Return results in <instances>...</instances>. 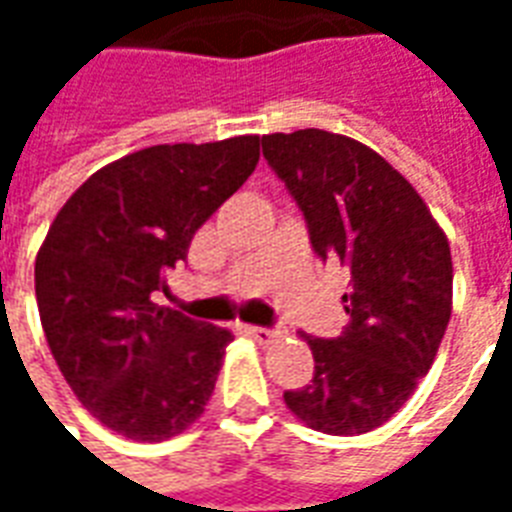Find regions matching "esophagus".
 <instances>
[{
	"mask_svg": "<svg viewBox=\"0 0 512 512\" xmlns=\"http://www.w3.org/2000/svg\"><path fill=\"white\" fill-rule=\"evenodd\" d=\"M249 334H252V337H255L260 345H271L279 337L277 329H263V326H255V329H249Z\"/></svg>",
	"mask_w": 512,
	"mask_h": 512,
	"instance_id": "34e87169",
	"label": "esophagus"
}]
</instances>
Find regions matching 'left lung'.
<instances>
[{"label":"left lung","instance_id":"obj_1","mask_svg":"<svg viewBox=\"0 0 512 512\" xmlns=\"http://www.w3.org/2000/svg\"><path fill=\"white\" fill-rule=\"evenodd\" d=\"M263 156L299 202L312 249L351 271L340 337L301 334L315 359L285 403L312 430L370 433L428 376L452 315L450 241L417 189L373 147L321 128L263 136Z\"/></svg>","mask_w":512,"mask_h":512}]
</instances>
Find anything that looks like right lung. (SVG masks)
Here are the masks:
<instances>
[{
  "instance_id": "1",
  "label": "right lung",
  "mask_w": 512,
  "mask_h": 512,
  "mask_svg": "<svg viewBox=\"0 0 512 512\" xmlns=\"http://www.w3.org/2000/svg\"><path fill=\"white\" fill-rule=\"evenodd\" d=\"M260 161V136L153 145L84 180L35 257L51 356L101 425L167 441L205 411L233 332L158 307L167 268Z\"/></svg>"
}]
</instances>
